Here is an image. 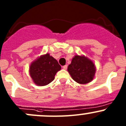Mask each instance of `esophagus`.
Returning <instances> with one entry per match:
<instances>
[{
  "instance_id": "34e87169",
  "label": "esophagus",
  "mask_w": 126,
  "mask_h": 126,
  "mask_svg": "<svg viewBox=\"0 0 126 126\" xmlns=\"http://www.w3.org/2000/svg\"><path fill=\"white\" fill-rule=\"evenodd\" d=\"M67 68H68V66H67L66 64V65H64V66H63V68L64 69H65V70H66V69H67Z\"/></svg>"
}]
</instances>
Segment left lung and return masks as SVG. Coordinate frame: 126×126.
<instances>
[{
    "label": "left lung",
    "instance_id": "obj_1",
    "mask_svg": "<svg viewBox=\"0 0 126 126\" xmlns=\"http://www.w3.org/2000/svg\"><path fill=\"white\" fill-rule=\"evenodd\" d=\"M96 69L94 63L90 58L83 55H76L68 66V71L76 82L87 84L94 78Z\"/></svg>",
    "mask_w": 126,
    "mask_h": 126
}]
</instances>
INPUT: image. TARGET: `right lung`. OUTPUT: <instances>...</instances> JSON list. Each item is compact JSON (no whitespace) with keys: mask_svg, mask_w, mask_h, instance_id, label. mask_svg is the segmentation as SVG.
<instances>
[{"mask_svg":"<svg viewBox=\"0 0 126 126\" xmlns=\"http://www.w3.org/2000/svg\"><path fill=\"white\" fill-rule=\"evenodd\" d=\"M61 68L57 60L47 53L32 62L29 74L35 84L39 87L45 86L54 80L56 73Z\"/></svg>","mask_w":126,"mask_h":126,"instance_id":"1","label":"right lung"}]
</instances>
